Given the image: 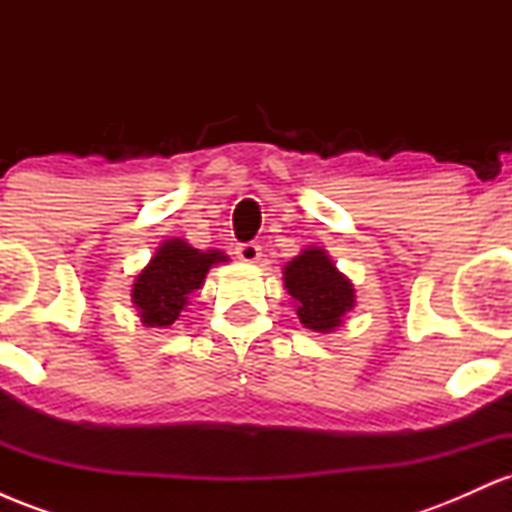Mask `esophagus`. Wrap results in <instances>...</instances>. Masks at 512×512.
<instances>
[{"label":"esophagus","instance_id":"obj_1","mask_svg":"<svg viewBox=\"0 0 512 512\" xmlns=\"http://www.w3.org/2000/svg\"><path fill=\"white\" fill-rule=\"evenodd\" d=\"M236 255H238V260H243V262H257L262 257V248L257 243H238L236 245Z\"/></svg>","mask_w":512,"mask_h":512}]
</instances>
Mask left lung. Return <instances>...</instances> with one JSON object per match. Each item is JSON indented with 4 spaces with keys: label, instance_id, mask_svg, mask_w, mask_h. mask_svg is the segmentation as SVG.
I'll list each match as a JSON object with an SVG mask.
<instances>
[{
    "label": "left lung",
    "instance_id": "8db88e82",
    "mask_svg": "<svg viewBox=\"0 0 512 512\" xmlns=\"http://www.w3.org/2000/svg\"><path fill=\"white\" fill-rule=\"evenodd\" d=\"M284 284L296 298V313L308 330L332 332L354 308L351 281L337 272L325 250L308 248L286 264Z\"/></svg>",
    "mask_w": 512,
    "mask_h": 512
}]
</instances>
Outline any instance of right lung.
I'll return each instance as SVG.
<instances>
[{"label":"right lung","instance_id":"add662e5","mask_svg":"<svg viewBox=\"0 0 512 512\" xmlns=\"http://www.w3.org/2000/svg\"><path fill=\"white\" fill-rule=\"evenodd\" d=\"M216 262H226V255L219 250L199 252L178 238L163 243L134 279L132 301L142 313L144 325H173L187 305V296L204 284V276Z\"/></svg>","mask_w":512,"mask_h":512}]
</instances>
